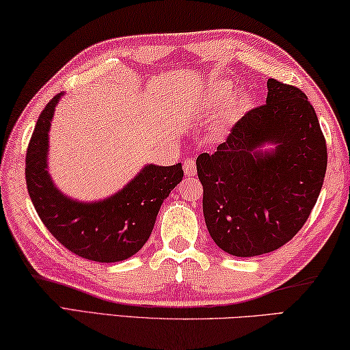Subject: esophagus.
Here are the masks:
<instances>
[{"instance_id":"1","label":"esophagus","mask_w":350,"mask_h":350,"mask_svg":"<svg viewBox=\"0 0 350 350\" xmlns=\"http://www.w3.org/2000/svg\"><path fill=\"white\" fill-rule=\"evenodd\" d=\"M183 170H185L187 176H194L196 174L197 168H196V161L193 157H188V159H185V161H183Z\"/></svg>"}]
</instances>
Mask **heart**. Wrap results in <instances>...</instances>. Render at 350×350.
I'll list each match as a JSON object with an SVG mask.
<instances>
[{"mask_svg": "<svg viewBox=\"0 0 350 350\" xmlns=\"http://www.w3.org/2000/svg\"><path fill=\"white\" fill-rule=\"evenodd\" d=\"M228 94H230V88H228L226 85H219L217 88H215V90L213 92V98L215 99V100H224Z\"/></svg>", "mask_w": 350, "mask_h": 350, "instance_id": "heart-1", "label": "heart"}]
</instances>
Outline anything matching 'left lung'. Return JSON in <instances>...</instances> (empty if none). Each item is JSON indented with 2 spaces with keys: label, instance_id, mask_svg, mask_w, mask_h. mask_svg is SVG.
Here are the masks:
<instances>
[{
  "label": "left lung",
  "instance_id": "left-lung-1",
  "mask_svg": "<svg viewBox=\"0 0 350 350\" xmlns=\"http://www.w3.org/2000/svg\"><path fill=\"white\" fill-rule=\"evenodd\" d=\"M265 143L276 147L262 154L256 148ZM196 163L215 245L254 257L282 247L306 224L325 180L327 147L306 94L271 78L266 104L247 111L217 151Z\"/></svg>",
  "mask_w": 350,
  "mask_h": 350
}]
</instances>
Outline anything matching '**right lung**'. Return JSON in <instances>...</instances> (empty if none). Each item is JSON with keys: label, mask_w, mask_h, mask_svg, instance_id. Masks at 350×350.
Here are the masks:
<instances>
[{"label": "right lung", "mask_w": 350, "mask_h": 350, "mask_svg": "<svg viewBox=\"0 0 350 350\" xmlns=\"http://www.w3.org/2000/svg\"><path fill=\"white\" fill-rule=\"evenodd\" d=\"M61 94L41 111L25 153V183L31 203L50 234L82 258L111 263L141 250L153 231L159 209L182 180V163L147 165L110 199L79 203L56 189L47 171L49 130Z\"/></svg>", "instance_id": "obj_1"}]
</instances>
